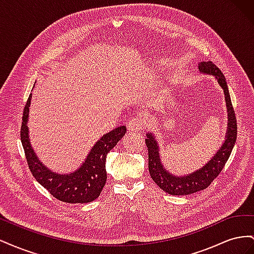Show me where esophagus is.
<instances>
[{
    "label": "esophagus",
    "instance_id": "1",
    "mask_svg": "<svg viewBox=\"0 0 254 254\" xmlns=\"http://www.w3.org/2000/svg\"><path fill=\"white\" fill-rule=\"evenodd\" d=\"M143 127V121L141 118H131L127 123L129 131H140Z\"/></svg>",
    "mask_w": 254,
    "mask_h": 254
}]
</instances>
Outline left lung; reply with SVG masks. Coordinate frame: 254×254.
<instances>
[{"instance_id": "left-lung-1", "label": "left lung", "mask_w": 254, "mask_h": 254, "mask_svg": "<svg viewBox=\"0 0 254 254\" xmlns=\"http://www.w3.org/2000/svg\"><path fill=\"white\" fill-rule=\"evenodd\" d=\"M198 68L199 72L202 74L214 76L221 89L224 90L228 112L227 131L224 143L221 144L219 149L215 152L211 160L207 161V163H205L199 170L183 176L173 175L166 170L162 162H161L160 147L155 134L151 132L146 133L145 142L148 147V168L151 179L165 193L174 196L190 195L209 187L212 181L222 171L236 142V118L224 74L211 61H201V63L198 64Z\"/></svg>"}]
</instances>
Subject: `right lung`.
<instances>
[{
  "mask_svg": "<svg viewBox=\"0 0 254 254\" xmlns=\"http://www.w3.org/2000/svg\"><path fill=\"white\" fill-rule=\"evenodd\" d=\"M30 101L32 93L29 94L23 110L21 142L25 151L28 167L35 179L60 201L88 203L95 200L101 195L107 180V153L125 135L126 126H119L104 134L91 148L84 162L77 170L70 174H58L51 171L41 162L30 144L27 127Z\"/></svg>",
  "mask_w": 254,
  "mask_h": 254,
  "instance_id": "obj_1",
  "label": "right lung"
}]
</instances>
